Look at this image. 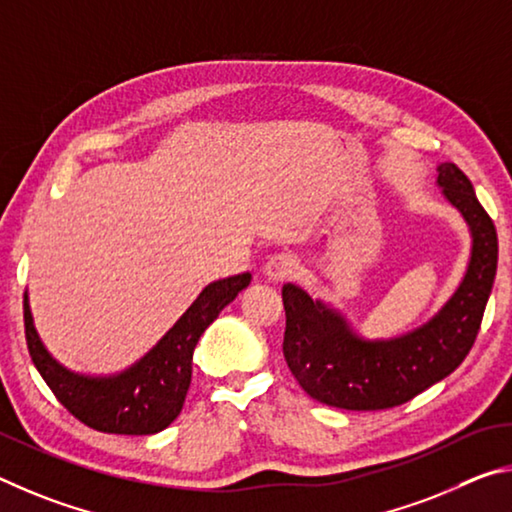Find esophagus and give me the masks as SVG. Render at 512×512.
<instances>
[{"label": "esophagus", "mask_w": 512, "mask_h": 512, "mask_svg": "<svg viewBox=\"0 0 512 512\" xmlns=\"http://www.w3.org/2000/svg\"><path fill=\"white\" fill-rule=\"evenodd\" d=\"M297 270H299L297 256H294V254H276V256L270 258V261H267L265 276H267V281L279 283V281L290 279V276Z\"/></svg>", "instance_id": "1"}]
</instances>
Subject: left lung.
Listing matches in <instances>:
<instances>
[{
  "mask_svg": "<svg viewBox=\"0 0 512 512\" xmlns=\"http://www.w3.org/2000/svg\"><path fill=\"white\" fill-rule=\"evenodd\" d=\"M438 188L470 229V261L459 288L423 326L391 339H364L342 312L283 285V355L301 389L328 407H398L447 378L477 339L497 274V231L463 170L438 164Z\"/></svg>",
  "mask_w": 512,
  "mask_h": 512,
  "instance_id": "obj_1",
  "label": "left lung"
}]
</instances>
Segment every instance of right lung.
<instances>
[{
	"label": "right lung",
	"mask_w": 512,
	"mask_h": 512,
	"mask_svg": "<svg viewBox=\"0 0 512 512\" xmlns=\"http://www.w3.org/2000/svg\"><path fill=\"white\" fill-rule=\"evenodd\" d=\"M251 283V274L213 281L175 326L128 369L114 375H85L62 366L35 330L29 294H24V328L31 360L69 414L105 434L146 436L166 429L184 407L191 387L193 351L224 306Z\"/></svg>",
	"instance_id": "1"
}]
</instances>
